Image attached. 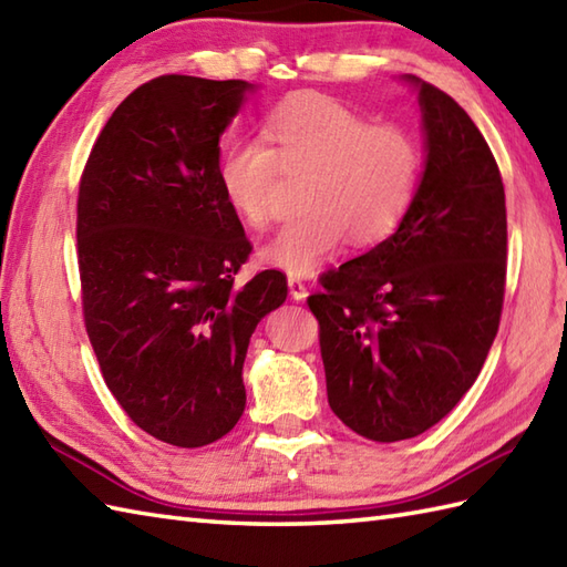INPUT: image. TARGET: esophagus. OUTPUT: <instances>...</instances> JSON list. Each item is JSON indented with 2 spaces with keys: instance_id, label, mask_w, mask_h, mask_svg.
Segmentation results:
<instances>
[{
  "instance_id": "34e87169",
  "label": "esophagus",
  "mask_w": 567,
  "mask_h": 567,
  "mask_svg": "<svg viewBox=\"0 0 567 567\" xmlns=\"http://www.w3.org/2000/svg\"><path fill=\"white\" fill-rule=\"evenodd\" d=\"M287 287H290V295L292 299H297V302H302L307 297V285L299 275H287Z\"/></svg>"
}]
</instances>
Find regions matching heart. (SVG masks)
<instances>
[{"instance_id":"obj_1","label":"heart","mask_w":567,"mask_h":567,"mask_svg":"<svg viewBox=\"0 0 567 567\" xmlns=\"http://www.w3.org/2000/svg\"><path fill=\"white\" fill-rule=\"evenodd\" d=\"M260 138H238L216 163L228 207L250 228L272 219L280 175H305L299 207L260 258L290 272H311L351 236L378 244L402 224L421 177V146L400 124H372L321 92H297L265 114Z\"/></svg>"}]
</instances>
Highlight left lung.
Returning a JSON list of instances; mask_svg holds the SVG:
<instances>
[{
	"label": "left lung",
	"mask_w": 567,
	"mask_h": 567,
	"mask_svg": "<svg viewBox=\"0 0 567 567\" xmlns=\"http://www.w3.org/2000/svg\"><path fill=\"white\" fill-rule=\"evenodd\" d=\"M419 84L426 171L400 228L327 270L307 297L329 406L358 436L414 439L453 412L495 341L507 285V204L485 136Z\"/></svg>",
	"instance_id": "left-lung-1"
}]
</instances>
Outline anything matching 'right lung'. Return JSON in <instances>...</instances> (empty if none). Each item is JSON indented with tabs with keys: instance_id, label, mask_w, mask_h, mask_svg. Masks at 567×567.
<instances>
[{
	"instance_id": "add662e5",
	"label": "right lung",
	"mask_w": 567,
	"mask_h": 567,
	"mask_svg": "<svg viewBox=\"0 0 567 567\" xmlns=\"http://www.w3.org/2000/svg\"><path fill=\"white\" fill-rule=\"evenodd\" d=\"M246 80L161 75L116 106L80 177L82 317L102 378L153 439L199 449L246 409L244 360L287 277L234 280L250 240L216 163Z\"/></svg>"
}]
</instances>
